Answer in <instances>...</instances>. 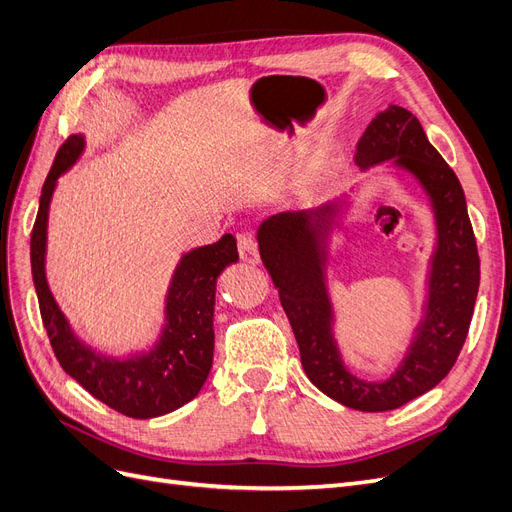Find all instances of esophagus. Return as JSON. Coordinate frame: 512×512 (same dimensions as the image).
I'll return each mask as SVG.
<instances>
[{"label":"esophagus","instance_id":"1","mask_svg":"<svg viewBox=\"0 0 512 512\" xmlns=\"http://www.w3.org/2000/svg\"><path fill=\"white\" fill-rule=\"evenodd\" d=\"M238 253H240V259L246 263H259L257 240L249 234L238 236Z\"/></svg>","mask_w":512,"mask_h":512}]
</instances>
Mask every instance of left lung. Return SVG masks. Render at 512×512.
<instances>
[{
    "mask_svg": "<svg viewBox=\"0 0 512 512\" xmlns=\"http://www.w3.org/2000/svg\"><path fill=\"white\" fill-rule=\"evenodd\" d=\"M354 160L361 170L390 160L409 173L426 192L437 225L424 316L405 358L388 380L369 382L354 375L333 333L335 314L327 289L329 236L348 208V198L272 215L259 225L257 242L295 333L308 380L337 403L375 413L418 399L456 365L475 310L481 272L464 189L411 111L390 105L377 113L356 145Z\"/></svg>",
    "mask_w": 512,
    "mask_h": 512,
    "instance_id": "obj_1",
    "label": "left lung"
}]
</instances>
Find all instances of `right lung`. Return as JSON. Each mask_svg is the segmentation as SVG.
<instances>
[{
  "label": "right lung",
  "mask_w": 512,
  "mask_h": 512,
  "mask_svg": "<svg viewBox=\"0 0 512 512\" xmlns=\"http://www.w3.org/2000/svg\"><path fill=\"white\" fill-rule=\"evenodd\" d=\"M82 151V135L69 137L59 149L42 187L31 232V272L42 320L61 367L94 399L128 418H158L196 399L211 373L217 278L230 263L238 261L236 238L225 234L221 240L198 246L181 257L166 293L164 327L147 352L116 358L86 346L73 333L46 280L50 200L56 181L78 162Z\"/></svg>",
  "instance_id": "1"
}]
</instances>
